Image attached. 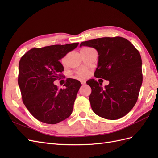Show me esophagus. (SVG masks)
<instances>
[{
	"instance_id": "esophagus-1",
	"label": "esophagus",
	"mask_w": 158,
	"mask_h": 158,
	"mask_svg": "<svg viewBox=\"0 0 158 158\" xmlns=\"http://www.w3.org/2000/svg\"><path fill=\"white\" fill-rule=\"evenodd\" d=\"M80 82H81V84H82V85L85 84V80H81Z\"/></svg>"
}]
</instances>
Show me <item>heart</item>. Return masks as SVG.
Segmentation results:
<instances>
[{
    "instance_id": "1",
    "label": "heart",
    "mask_w": 158,
    "mask_h": 158,
    "mask_svg": "<svg viewBox=\"0 0 158 158\" xmlns=\"http://www.w3.org/2000/svg\"><path fill=\"white\" fill-rule=\"evenodd\" d=\"M89 49H92V48H89V47H85V48H83L82 49V51H87V50H89ZM65 60H66V59L65 57L64 58H63V59H62V63L63 64H64L65 63ZM76 75H77V76H78V77L80 78H84L85 77V76H87V70H85V69H80L79 70H78L76 72Z\"/></svg>"
}]
</instances>
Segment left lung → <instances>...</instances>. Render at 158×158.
Wrapping results in <instances>:
<instances>
[{
  "mask_svg": "<svg viewBox=\"0 0 158 158\" xmlns=\"http://www.w3.org/2000/svg\"><path fill=\"white\" fill-rule=\"evenodd\" d=\"M80 46L98 51V63L94 76L109 82L105 88L94 79L86 82L92 89L89 99L93 111L111 120L125 116L136 104L142 83L139 51L121 37L98 38L83 41Z\"/></svg>",
  "mask_w": 158,
  "mask_h": 158,
  "instance_id": "1",
  "label": "left lung"
}]
</instances>
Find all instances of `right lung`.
<instances>
[{
	"instance_id": "right-lung-1",
	"label": "right lung",
	"mask_w": 158,
	"mask_h": 158,
	"mask_svg": "<svg viewBox=\"0 0 158 158\" xmlns=\"http://www.w3.org/2000/svg\"><path fill=\"white\" fill-rule=\"evenodd\" d=\"M78 43L33 48L20 59L18 82L23 104L38 121L54 125L70 117L80 81L66 79L64 88L53 82L63 77L60 59L74 49Z\"/></svg>"
}]
</instances>
